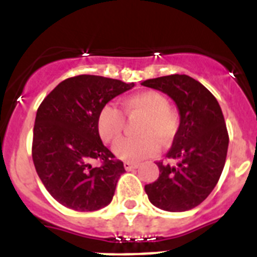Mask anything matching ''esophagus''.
<instances>
[{
    "label": "esophagus",
    "instance_id": "esophagus-1",
    "mask_svg": "<svg viewBox=\"0 0 257 257\" xmlns=\"http://www.w3.org/2000/svg\"><path fill=\"white\" fill-rule=\"evenodd\" d=\"M138 166H140V164L137 163H129V161L124 163V168H125V170H133V169H137Z\"/></svg>",
    "mask_w": 257,
    "mask_h": 257
}]
</instances>
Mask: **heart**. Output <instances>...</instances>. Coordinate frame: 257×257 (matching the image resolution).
<instances>
[{"label":"heart","mask_w":257,"mask_h":257,"mask_svg":"<svg viewBox=\"0 0 257 257\" xmlns=\"http://www.w3.org/2000/svg\"><path fill=\"white\" fill-rule=\"evenodd\" d=\"M124 114L128 117L142 116L138 124L134 140H121L114 147L119 159L126 161H140L157 151V141L166 145L172 141L178 129V117L170 110V102L157 91H145L126 97L121 102ZM125 119L112 105H105L97 116V129L101 140L114 143L123 136Z\"/></svg>","instance_id":"obj_1"}]
</instances>
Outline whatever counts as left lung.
I'll list each match as a JSON object with an SVG mask.
<instances>
[{
	"label": "left lung",
	"mask_w": 257,
	"mask_h": 257,
	"mask_svg": "<svg viewBox=\"0 0 257 257\" xmlns=\"http://www.w3.org/2000/svg\"><path fill=\"white\" fill-rule=\"evenodd\" d=\"M142 85L168 94L180 116L166 154L174 163L157 161L160 175L145 191L159 209L187 211L206 200L223 172L229 143L223 112L211 92L184 74L147 79Z\"/></svg>",
	"instance_id": "8db88e82"
}]
</instances>
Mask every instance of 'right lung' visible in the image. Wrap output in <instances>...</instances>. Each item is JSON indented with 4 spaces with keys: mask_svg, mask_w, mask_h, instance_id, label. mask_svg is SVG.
Listing matches in <instances>:
<instances>
[{
    "mask_svg": "<svg viewBox=\"0 0 257 257\" xmlns=\"http://www.w3.org/2000/svg\"><path fill=\"white\" fill-rule=\"evenodd\" d=\"M134 83L98 75L62 80L37 110L32 157L37 174L50 195L69 209L94 211L114 197L125 172L105 147L97 129L101 108ZM101 161V167H93Z\"/></svg>",
    "mask_w": 257,
    "mask_h": 257,
    "instance_id": "obj_1",
    "label": "right lung"
}]
</instances>
